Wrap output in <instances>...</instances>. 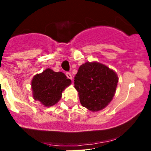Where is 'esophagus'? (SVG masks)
I'll return each mask as SVG.
<instances>
[{
    "label": "esophagus",
    "mask_w": 151,
    "mask_h": 151,
    "mask_svg": "<svg viewBox=\"0 0 151 151\" xmlns=\"http://www.w3.org/2000/svg\"><path fill=\"white\" fill-rule=\"evenodd\" d=\"M66 77H68V79H70V80H71V79H72V76H71V73H69V72H66Z\"/></svg>",
    "instance_id": "34e87169"
}]
</instances>
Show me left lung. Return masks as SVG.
<instances>
[{
	"mask_svg": "<svg viewBox=\"0 0 151 151\" xmlns=\"http://www.w3.org/2000/svg\"><path fill=\"white\" fill-rule=\"evenodd\" d=\"M117 74L102 63L86 62L79 68L74 77V88L81 104L92 112L106 107L115 93Z\"/></svg>",
	"mask_w": 151,
	"mask_h": 151,
	"instance_id": "8db88e82",
	"label": "left lung"
}]
</instances>
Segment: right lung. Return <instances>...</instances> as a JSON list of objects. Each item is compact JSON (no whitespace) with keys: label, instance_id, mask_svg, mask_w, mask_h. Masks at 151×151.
<instances>
[{"label":"right lung","instance_id":"obj_1","mask_svg":"<svg viewBox=\"0 0 151 151\" xmlns=\"http://www.w3.org/2000/svg\"><path fill=\"white\" fill-rule=\"evenodd\" d=\"M71 81L63 72H55L47 68L33 77L31 82L33 97L45 106L57 104L62 96V92Z\"/></svg>","mask_w":151,"mask_h":151}]
</instances>
